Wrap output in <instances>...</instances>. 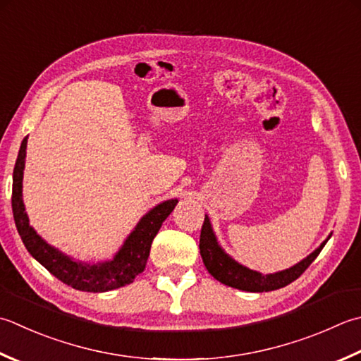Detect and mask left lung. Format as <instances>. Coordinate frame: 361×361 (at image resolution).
Returning <instances> with one entry per match:
<instances>
[{
  "mask_svg": "<svg viewBox=\"0 0 361 361\" xmlns=\"http://www.w3.org/2000/svg\"><path fill=\"white\" fill-rule=\"evenodd\" d=\"M330 236L331 235H329L326 241H322L316 250L310 253L307 258L299 261L298 264L291 266L289 269H283L274 274H261L258 271L249 269V267H245L244 264L238 263L235 258H231L228 253L222 249V245L219 244L208 214H204L199 247L204 267H207L208 272L213 275L217 281L247 293H267L274 291V289L283 288L295 279H299L300 275L305 272L307 267L316 259V257L319 255V252L322 250V247L327 244Z\"/></svg>",
  "mask_w": 361,
  "mask_h": 361,
  "instance_id": "1",
  "label": "left lung"
}]
</instances>
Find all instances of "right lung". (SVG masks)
<instances>
[{
  "instance_id": "1",
  "label": "right lung",
  "mask_w": 361,
  "mask_h": 361,
  "mask_svg": "<svg viewBox=\"0 0 361 361\" xmlns=\"http://www.w3.org/2000/svg\"><path fill=\"white\" fill-rule=\"evenodd\" d=\"M27 137L20 145V152L13 167L12 176V213L18 235L23 241L26 250L31 253L39 263L51 272L56 279L80 291L106 293L112 289L130 285L136 275L145 269L150 247L154 236L158 235L162 222L172 213L178 200H166L153 207L148 213L139 219L122 247L111 259L87 263L80 261L67 253L48 244L37 231H35L30 217L26 214L23 203V171L26 161Z\"/></svg>"
}]
</instances>
